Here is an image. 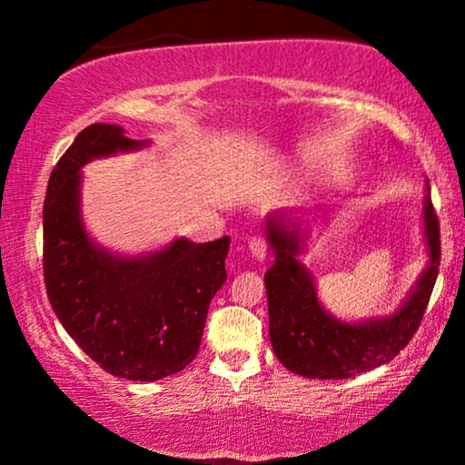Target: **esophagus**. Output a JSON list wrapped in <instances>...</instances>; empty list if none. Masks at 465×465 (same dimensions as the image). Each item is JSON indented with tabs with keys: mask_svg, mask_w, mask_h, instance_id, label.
I'll use <instances>...</instances> for the list:
<instances>
[{
	"mask_svg": "<svg viewBox=\"0 0 465 465\" xmlns=\"http://www.w3.org/2000/svg\"><path fill=\"white\" fill-rule=\"evenodd\" d=\"M249 253H251V258L258 260V262H264V258H266L264 238H251L249 240Z\"/></svg>",
	"mask_w": 465,
	"mask_h": 465,
	"instance_id": "1",
	"label": "esophagus"
}]
</instances>
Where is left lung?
<instances>
[{
  "label": "left lung",
  "instance_id": "left-lung-1",
  "mask_svg": "<svg viewBox=\"0 0 465 465\" xmlns=\"http://www.w3.org/2000/svg\"><path fill=\"white\" fill-rule=\"evenodd\" d=\"M325 207L295 216L288 210L264 218V236L275 264L264 273L269 297V336L275 356L292 373L317 381L351 378L385 365L400 354L421 322L440 271V223L430 203L429 179L421 199V236L429 264L400 306L385 317L341 319L319 302L317 282L300 255L311 236V223L325 221Z\"/></svg>",
  "mask_w": 465,
  "mask_h": 465
}]
</instances>
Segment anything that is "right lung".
<instances>
[{
  "mask_svg": "<svg viewBox=\"0 0 465 465\" xmlns=\"http://www.w3.org/2000/svg\"><path fill=\"white\" fill-rule=\"evenodd\" d=\"M148 146L120 124L87 126L52 170L44 205V273L58 322L104 371L133 382L162 381L194 361L212 297L227 280V236L174 238L131 255L89 233L84 165Z\"/></svg>",
  "mask_w": 465,
  "mask_h": 465,
  "instance_id": "obj_1",
  "label": "right lung"
}]
</instances>
